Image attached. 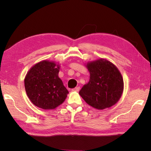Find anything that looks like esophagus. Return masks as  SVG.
<instances>
[{
  "mask_svg": "<svg viewBox=\"0 0 151 151\" xmlns=\"http://www.w3.org/2000/svg\"><path fill=\"white\" fill-rule=\"evenodd\" d=\"M80 90V87H76V88L72 89L73 91H79Z\"/></svg>",
  "mask_w": 151,
  "mask_h": 151,
  "instance_id": "obj_1",
  "label": "esophagus"
}]
</instances>
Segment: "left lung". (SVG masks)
I'll return each instance as SVG.
<instances>
[{
    "label": "left lung",
    "mask_w": 151,
    "mask_h": 151,
    "mask_svg": "<svg viewBox=\"0 0 151 151\" xmlns=\"http://www.w3.org/2000/svg\"><path fill=\"white\" fill-rule=\"evenodd\" d=\"M90 73L89 81L79 91L81 96L89 106L97 109L109 108L120 99L124 88L118 68L104 58L86 64Z\"/></svg>",
    "instance_id": "1"
}]
</instances>
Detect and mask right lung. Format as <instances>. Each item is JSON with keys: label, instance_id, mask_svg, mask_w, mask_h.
<instances>
[{"label": "right lung", "instance_id": "1", "mask_svg": "<svg viewBox=\"0 0 151 151\" xmlns=\"http://www.w3.org/2000/svg\"><path fill=\"white\" fill-rule=\"evenodd\" d=\"M59 63L45 60L36 63L26 75L27 96L36 106L53 109L62 104L68 93L58 77Z\"/></svg>", "mask_w": 151, "mask_h": 151}]
</instances>
